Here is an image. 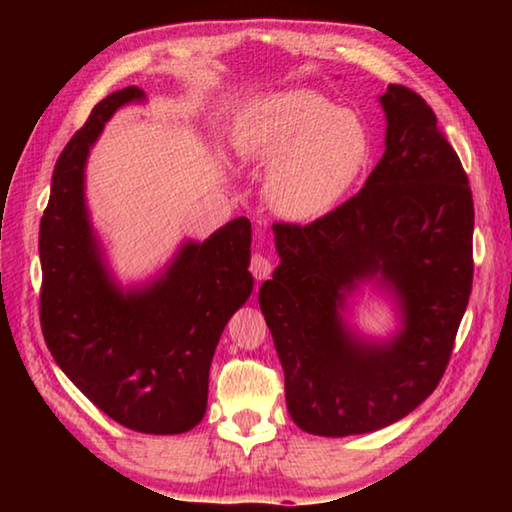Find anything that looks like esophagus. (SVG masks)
<instances>
[{"mask_svg": "<svg viewBox=\"0 0 512 512\" xmlns=\"http://www.w3.org/2000/svg\"><path fill=\"white\" fill-rule=\"evenodd\" d=\"M271 271H273V264L266 255L255 253L253 257H250V273H253L255 280H266V277L271 275Z\"/></svg>", "mask_w": 512, "mask_h": 512, "instance_id": "obj_1", "label": "esophagus"}]
</instances>
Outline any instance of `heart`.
I'll list each match as a JSON object with an SVG mask.
<instances>
[{
  "mask_svg": "<svg viewBox=\"0 0 512 512\" xmlns=\"http://www.w3.org/2000/svg\"><path fill=\"white\" fill-rule=\"evenodd\" d=\"M241 158L268 164L264 194L277 214L314 221L339 205L370 162V133L357 112L314 90L248 101L232 121Z\"/></svg>",
  "mask_w": 512,
  "mask_h": 512,
  "instance_id": "obj_1",
  "label": "heart"
}]
</instances>
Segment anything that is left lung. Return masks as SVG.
Here are the masks:
<instances>
[{
	"label": "left lung",
	"instance_id": "obj_1",
	"mask_svg": "<svg viewBox=\"0 0 512 512\" xmlns=\"http://www.w3.org/2000/svg\"><path fill=\"white\" fill-rule=\"evenodd\" d=\"M386 151L357 194L307 225L273 223L282 262L259 307L293 422L316 436L386 427L443 379L472 293L467 173L418 92L388 85ZM379 276L403 305L391 344H363L338 316L344 291Z\"/></svg>",
	"mask_w": 512,
	"mask_h": 512
}]
</instances>
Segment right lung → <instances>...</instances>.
I'll list each match as a JSON object with an SVG mask.
<instances>
[{
  "label": "right lung",
  "instance_id": "add662e5",
  "mask_svg": "<svg viewBox=\"0 0 512 512\" xmlns=\"http://www.w3.org/2000/svg\"><path fill=\"white\" fill-rule=\"evenodd\" d=\"M140 88L108 94L60 153L40 219V325L51 357L112 420L183 433L203 420L216 343L253 291L250 221L185 244L158 282L121 293L108 280L83 203V167L112 112Z\"/></svg>",
  "mask_w": 512,
  "mask_h": 512
}]
</instances>
